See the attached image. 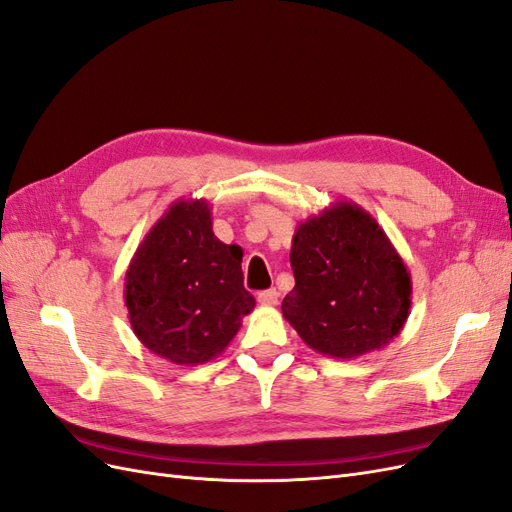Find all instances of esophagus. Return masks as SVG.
I'll return each instance as SVG.
<instances>
[{
	"label": "esophagus",
	"mask_w": 512,
	"mask_h": 512,
	"mask_svg": "<svg viewBox=\"0 0 512 512\" xmlns=\"http://www.w3.org/2000/svg\"><path fill=\"white\" fill-rule=\"evenodd\" d=\"M277 297H280V292H277L275 288H269V290H262L258 292V303L260 305H275L277 303Z\"/></svg>",
	"instance_id": "obj_1"
}]
</instances>
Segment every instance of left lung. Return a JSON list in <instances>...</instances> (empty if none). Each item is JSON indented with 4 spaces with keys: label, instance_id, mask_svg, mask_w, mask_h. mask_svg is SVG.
I'll return each mask as SVG.
<instances>
[{
    "label": "left lung",
    "instance_id": "8db88e82",
    "mask_svg": "<svg viewBox=\"0 0 512 512\" xmlns=\"http://www.w3.org/2000/svg\"><path fill=\"white\" fill-rule=\"evenodd\" d=\"M294 288L282 314L303 342L333 359L384 348L410 316L412 280L376 218L337 200L294 230Z\"/></svg>",
    "mask_w": 512,
    "mask_h": 512
}]
</instances>
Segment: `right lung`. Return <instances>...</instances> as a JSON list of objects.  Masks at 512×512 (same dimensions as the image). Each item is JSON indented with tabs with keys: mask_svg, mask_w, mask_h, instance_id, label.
<instances>
[{
	"mask_svg": "<svg viewBox=\"0 0 512 512\" xmlns=\"http://www.w3.org/2000/svg\"><path fill=\"white\" fill-rule=\"evenodd\" d=\"M243 250L213 235L205 198H179L136 247L126 271L128 318L145 348L175 365L222 354L256 299L243 288Z\"/></svg>",
	"mask_w": 512,
	"mask_h": 512,
	"instance_id": "obj_1",
	"label": "right lung"
}]
</instances>
